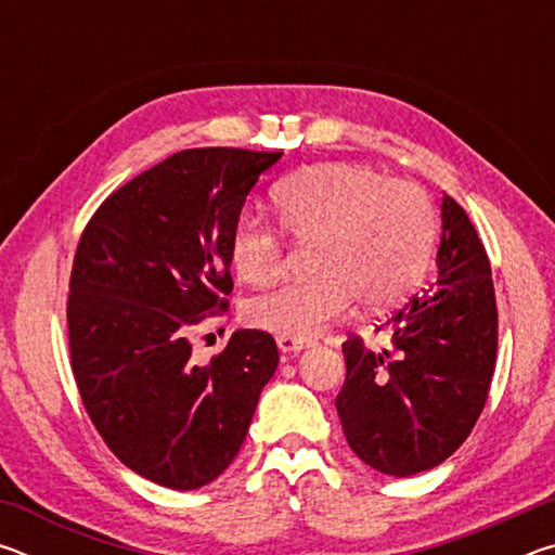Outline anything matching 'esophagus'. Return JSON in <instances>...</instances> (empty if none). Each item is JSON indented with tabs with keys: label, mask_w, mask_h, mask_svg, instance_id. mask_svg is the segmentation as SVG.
<instances>
[{
	"label": "esophagus",
	"mask_w": 555,
	"mask_h": 555,
	"mask_svg": "<svg viewBox=\"0 0 555 555\" xmlns=\"http://www.w3.org/2000/svg\"><path fill=\"white\" fill-rule=\"evenodd\" d=\"M276 345L281 352H300L304 347H308L306 340H294V337H276Z\"/></svg>",
	"instance_id": "34e87169"
}]
</instances>
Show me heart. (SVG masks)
<instances>
[{"label": "heart", "mask_w": 555, "mask_h": 555, "mask_svg": "<svg viewBox=\"0 0 555 555\" xmlns=\"http://www.w3.org/2000/svg\"><path fill=\"white\" fill-rule=\"evenodd\" d=\"M279 224L311 244L313 279L286 281L247 306V323L279 337L308 340L362 308H387L424 279L438 220L424 188L360 164L304 168L271 191ZM230 261L244 284L264 286L284 267V237L242 215L230 234Z\"/></svg>", "instance_id": "1"}]
</instances>
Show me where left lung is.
Listing matches in <instances>:
<instances>
[{
	"instance_id": "8db88e82",
	"label": "left lung",
	"mask_w": 555,
	"mask_h": 555,
	"mask_svg": "<svg viewBox=\"0 0 555 555\" xmlns=\"http://www.w3.org/2000/svg\"><path fill=\"white\" fill-rule=\"evenodd\" d=\"M438 281L387 321L391 347L343 343L345 384L335 406L354 455L409 477L465 443L485 409L496 360L492 269L467 212L440 205Z\"/></svg>"
}]
</instances>
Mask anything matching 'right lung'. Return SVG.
Returning <instances> with one entry per match:
<instances>
[{"label":"right lung","mask_w":555,"mask_h":555,"mask_svg":"<svg viewBox=\"0 0 555 555\" xmlns=\"http://www.w3.org/2000/svg\"><path fill=\"white\" fill-rule=\"evenodd\" d=\"M281 152L185 149L131 178L82 230L70 271V367L98 434L168 490H198L240 453L279 350L232 333L208 364L188 333L228 311L230 234Z\"/></svg>","instance_id":"right-lung-1"}]
</instances>
